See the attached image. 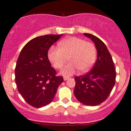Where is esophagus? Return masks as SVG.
Masks as SVG:
<instances>
[{
    "label": "esophagus",
    "instance_id": "obj_1",
    "mask_svg": "<svg viewBox=\"0 0 131 131\" xmlns=\"http://www.w3.org/2000/svg\"><path fill=\"white\" fill-rule=\"evenodd\" d=\"M68 79H69V77H66V76H65V77H63V80H64V81H67Z\"/></svg>",
    "mask_w": 131,
    "mask_h": 131
}]
</instances>
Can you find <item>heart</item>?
Returning <instances> with one entry per match:
<instances>
[{"mask_svg": "<svg viewBox=\"0 0 131 131\" xmlns=\"http://www.w3.org/2000/svg\"><path fill=\"white\" fill-rule=\"evenodd\" d=\"M60 48L51 47L48 56L53 66L60 69L69 60L61 71L64 75H71L79 69L86 72L91 69L95 62L96 48L94 44L78 37H69L59 44Z\"/></svg>", "mask_w": 131, "mask_h": 131, "instance_id": "heart-1", "label": "heart"}]
</instances>
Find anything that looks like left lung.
<instances>
[{
  "label": "left lung",
  "mask_w": 131,
  "mask_h": 131,
  "mask_svg": "<svg viewBox=\"0 0 131 131\" xmlns=\"http://www.w3.org/2000/svg\"><path fill=\"white\" fill-rule=\"evenodd\" d=\"M97 50V60L92 70L84 75L75 78L74 94L79 102L86 106L100 104L110 94L115 83L116 71L110 53L106 45L96 36L89 33Z\"/></svg>",
  "instance_id": "left-lung-1"
}]
</instances>
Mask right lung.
<instances>
[{
    "label": "right lung",
    "mask_w": 131,
    "mask_h": 131,
    "mask_svg": "<svg viewBox=\"0 0 131 131\" xmlns=\"http://www.w3.org/2000/svg\"><path fill=\"white\" fill-rule=\"evenodd\" d=\"M62 36L47 35L31 39L17 60L15 80L18 90L27 103L34 107L49 104L63 81L62 76H56L48 58L50 47Z\"/></svg>",
    "instance_id": "right-lung-1"
}]
</instances>
